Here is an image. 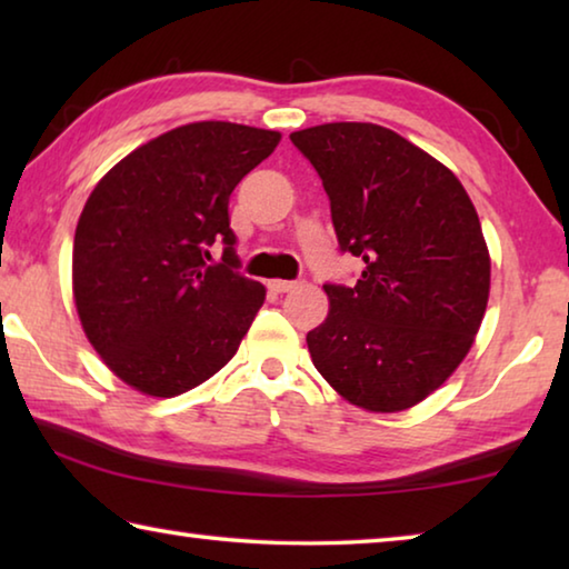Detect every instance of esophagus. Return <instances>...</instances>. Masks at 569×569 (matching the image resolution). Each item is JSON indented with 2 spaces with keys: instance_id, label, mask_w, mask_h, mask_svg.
Listing matches in <instances>:
<instances>
[{
  "instance_id": "34e87169",
  "label": "esophagus",
  "mask_w": 569,
  "mask_h": 569,
  "mask_svg": "<svg viewBox=\"0 0 569 569\" xmlns=\"http://www.w3.org/2000/svg\"><path fill=\"white\" fill-rule=\"evenodd\" d=\"M296 286H298L296 281H281V278H278V281L268 283V288H271V291H276V293H288V291H293Z\"/></svg>"
}]
</instances>
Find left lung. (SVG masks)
<instances>
[{
  "instance_id": "8db88e82",
  "label": "left lung",
  "mask_w": 569,
  "mask_h": 569,
  "mask_svg": "<svg viewBox=\"0 0 569 569\" xmlns=\"http://www.w3.org/2000/svg\"><path fill=\"white\" fill-rule=\"evenodd\" d=\"M323 182L356 286L326 283L329 316L308 331L321 377L366 411H403L469 353L489 298V250L455 172L371 122L291 134Z\"/></svg>"
}]
</instances>
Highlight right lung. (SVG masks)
<instances>
[{
    "mask_svg": "<svg viewBox=\"0 0 569 569\" xmlns=\"http://www.w3.org/2000/svg\"><path fill=\"white\" fill-rule=\"evenodd\" d=\"M278 140L190 122L132 150L90 192L74 230V306L94 351L132 389L178 397L233 359L266 288L238 273L228 200Z\"/></svg>",
    "mask_w": 569,
    "mask_h": 569,
    "instance_id": "add662e5",
    "label": "right lung"
}]
</instances>
